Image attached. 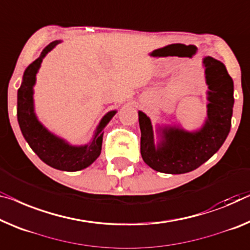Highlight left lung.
Here are the masks:
<instances>
[{
  "mask_svg": "<svg viewBox=\"0 0 250 250\" xmlns=\"http://www.w3.org/2000/svg\"><path fill=\"white\" fill-rule=\"evenodd\" d=\"M206 67L208 118L202 128L188 132L176 126L162 129L156 146L151 121L139 111L140 152L152 169L167 174H184L200 167L217 152L228 137L233 107V82L221 62L208 56Z\"/></svg>",
  "mask_w": 250,
  "mask_h": 250,
  "instance_id": "8db88e82",
  "label": "left lung"
}]
</instances>
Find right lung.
Wrapping results in <instances>:
<instances>
[{
	"label": "right lung",
	"mask_w": 250,
	"mask_h": 250,
	"mask_svg": "<svg viewBox=\"0 0 250 250\" xmlns=\"http://www.w3.org/2000/svg\"><path fill=\"white\" fill-rule=\"evenodd\" d=\"M59 42L61 40H56L48 44L42 55L24 70L23 81L18 89V122L24 139L43 163L59 170L76 172L86 168L101 154L103 130L117 111H110L104 115L92 141L85 146H72L40 124L33 107V85L43 57Z\"/></svg>",
	"instance_id": "1"
}]
</instances>
